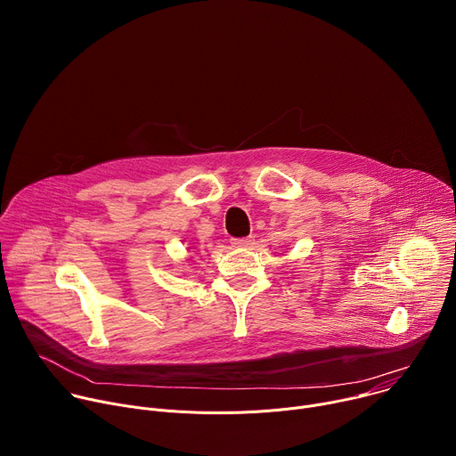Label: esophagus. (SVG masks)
Returning <instances> with one entry per match:
<instances>
[{"label": "esophagus", "instance_id": "obj_1", "mask_svg": "<svg viewBox=\"0 0 456 456\" xmlns=\"http://www.w3.org/2000/svg\"><path fill=\"white\" fill-rule=\"evenodd\" d=\"M231 243L236 248H248L254 243V238L252 236H248V238H234Z\"/></svg>", "mask_w": 456, "mask_h": 456}]
</instances>
